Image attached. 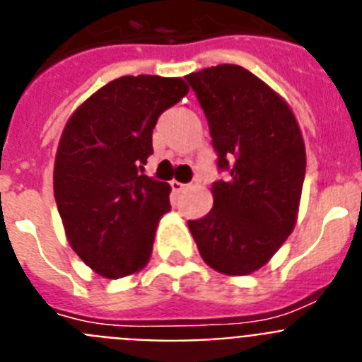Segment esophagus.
<instances>
[{
  "label": "esophagus",
  "mask_w": 362,
  "mask_h": 362,
  "mask_svg": "<svg viewBox=\"0 0 362 362\" xmlns=\"http://www.w3.org/2000/svg\"><path fill=\"white\" fill-rule=\"evenodd\" d=\"M170 187H172V190L175 192V194H181V192H183V190H187V188H188V185H185V183H179V181H172V183H170Z\"/></svg>",
  "instance_id": "1"
}]
</instances>
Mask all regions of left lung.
<instances>
[{"label":"left lung","instance_id":"8db88e82","mask_svg":"<svg viewBox=\"0 0 362 362\" xmlns=\"http://www.w3.org/2000/svg\"><path fill=\"white\" fill-rule=\"evenodd\" d=\"M209 121L217 170L214 209L188 221L201 257L217 272L246 276L268 263L296 225L306 152L292 110L239 65L185 78Z\"/></svg>","mask_w":362,"mask_h":362}]
</instances>
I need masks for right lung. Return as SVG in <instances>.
I'll return each instance as SVG.
<instances>
[{"label":"right lung","instance_id":"obj_1","mask_svg":"<svg viewBox=\"0 0 362 362\" xmlns=\"http://www.w3.org/2000/svg\"><path fill=\"white\" fill-rule=\"evenodd\" d=\"M188 92L181 78L123 76L74 112L54 166V197L74 252L108 279L146 264L170 187L143 175L159 116Z\"/></svg>","mask_w":362,"mask_h":362}]
</instances>
